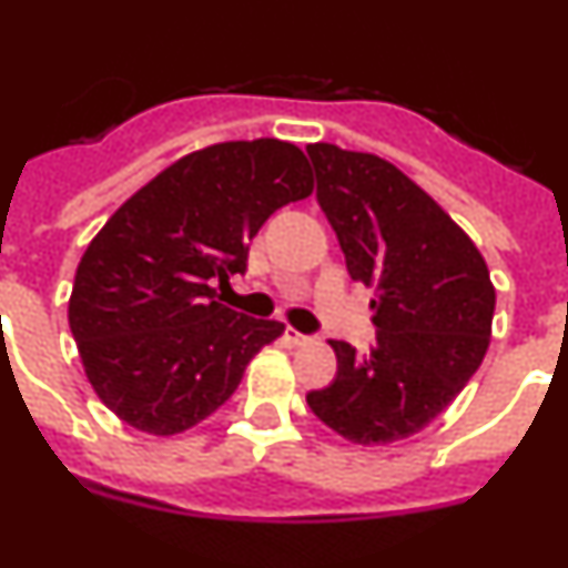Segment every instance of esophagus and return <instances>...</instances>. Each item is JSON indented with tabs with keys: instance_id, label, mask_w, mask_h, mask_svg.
Segmentation results:
<instances>
[{
	"instance_id": "1",
	"label": "esophagus",
	"mask_w": 568,
	"mask_h": 568,
	"mask_svg": "<svg viewBox=\"0 0 568 568\" xmlns=\"http://www.w3.org/2000/svg\"><path fill=\"white\" fill-rule=\"evenodd\" d=\"M284 338H287V344H293V346H301V344H307V341H310V335H304V333H298V329L287 327V329H284Z\"/></svg>"
}]
</instances>
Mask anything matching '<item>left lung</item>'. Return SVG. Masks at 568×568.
Segmentation results:
<instances>
[{
	"instance_id": "1",
	"label": "left lung",
	"mask_w": 568,
	"mask_h": 568,
	"mask_svg": "<svg viewBox=\"0 0 568 568\" xmlns=\"http://www.w3.org/2000/svg\"><path fill=\"white\" fill-rule=\"evenodd\" d=\"M315 199L349 278L375 287V344L329 341L333 384L307 393L318 420L353 444H393L438 418L489 346L495 287L469 235L395 164L310 144Z\"/></svg>"
}]
</instances>
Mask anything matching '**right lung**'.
<instances>
[{
    "instance_id": "1",
    "label": "right lung",
    "mask_w": 568,
    "mask_h": 568,
    "mask_svg": "<svg viewBox=\"0 0 568 568\" xmlns=\"http://www.w3.org/2000/svg\"><path fill=\"white\" fill-rule=\"evenodd\" d=\"M313 193L307 155L278 139L195 150L108 219L79 261L68 321L110 413L150 435L213 415L284 324L219 304L270 215Z\"/></svg>"
}]
</instances>
